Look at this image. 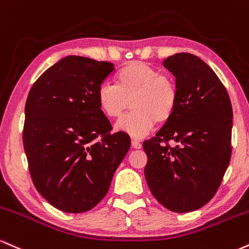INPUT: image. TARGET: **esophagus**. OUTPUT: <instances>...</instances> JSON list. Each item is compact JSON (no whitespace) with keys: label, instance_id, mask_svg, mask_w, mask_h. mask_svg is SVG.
Segmentation results:
<instances>
[{"label":"esophagus","instance_id":"1","mask_svg":"<svg viewBox=\"0 0 249 249\" xmlns=\"http://www.w3.org/2000/svg\"><path fill=\"white\" fill-rule=\"evenodd\" d=\"M131 147H133L134 149H141L142 144H141V142L137 141V140H131Z\"/></svg>","mask_w":249,"mask_h":249}]
</instances>
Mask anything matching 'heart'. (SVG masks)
<instances>
[{"label":"heart","mask_w":249,"mask_h":249,"mask_svg":"<svg viewBox=\"0 0 249 249\" xmlns=\"http://www.w3.org/2000/svg\"><path fill=\"white\" fill-rule=\"evenodd\" d=\"M96 102L109 119H119L130 104L133 112L115 128L139 139L151 130L155 122L162 124L171 119L178 104V89L171 75L142 61H130L116 72L115 86L104 83L98 87Z\"/></svg>","instance_id":"obj_1"}]
</instances>
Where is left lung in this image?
Masks as SVG:
<instances>
[{"instance_id": "obj_1", "label": "left lung", "mask_w": 249, "mask_h": 249, "mask_svg": "<svg viewBox=\"0 0 249 249\" xmlns=\"http://www.w3.org/2000/svg\"><path fill=\"white\" fill-rule=\"evenodd\" d=\"M163 65L176 78L178 104L156 136L143 142L144 176L160 204L191 212L212 199L229 168L232 104L218 75L197 55L176 53Z\"/></svg>"}]
</instances>
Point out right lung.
Segmentation results:
<instances>
[{"mask_svg":"<svg viewBox=\"0 0 249 249\" xmlns=\"http://www.w3.org/2000/svg\"><path fill=\"white\" fill-rule=\"evenodd\" d=\"M114 71L108 61L69 55L32 85L25 102L23 145L37 191L58 210L89 211L107 195L130 148L96 102Z\"/></svg>","mask_w":249,"mask_h":249,"instance_id":"1","label":"right lung"}]
</instances>
